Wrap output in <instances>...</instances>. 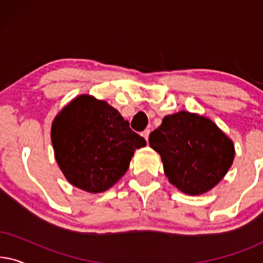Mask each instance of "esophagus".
Returning a JSON list of instances; mask_svg holds the SVG:
<instances>
[{"label": "esophagus", "instance_id": "1", "mask_svg": "<svg viewBox=\"0 0 263 263\" xmlns=\"http://www.w3.org/2000/svg\"><path fill=\"white\" fill-rule=\"evenodd\" d=\"M149 134H151V130H149V129H146V130H143V132H142V136H143V138L146 139V141H147V140H148V138H149Z\"/></svg>", "mask_w": 263, "mask_h": 263}]
</instances>
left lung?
<instances>
[{
	"instance_id": "1",
	"label": "left lung",
	"mask_w": 263,
	"mask_h": 263,
	"mask_svg": "<svg viewBox=\"0 0 263 263\" xmlns=\"http://www.w3.org/2000/svg\"><path fill=\"white\" fill-rule=\"evenodd\" d=\"M168 182L186 195H202L225 177L235 159L233 141L202 115L179 111L149 135Z\"/></svg>"
}]
</instances>
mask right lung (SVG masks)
I'll return each mask as SVG.
<instances>
[{
  "label": "right lung",
  "mask_w": 263,
  "mask_h": 263,
  "mask_svg": "<svg viewBox=\"0 0 263 263\" xmlns=\"http://www.w3.org/2000/svg\"><path fill=\"white\" fill-rule=\"evenodd\" d=\"M51 142L67 181L92 194L116 184L135 151L146 146L115 107L91 95L75 97L56 115Z\"/></svg>",
  "instance_id": "add662e5"
}]
</instances>
